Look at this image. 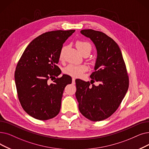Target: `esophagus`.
I'll use <instances>...</instances> for the list:
<instances>
[{"mask_svg":"<svg viewBox=\"0 0 149 149\" xmlns=\"http://www.w3.org/2000/svg\"><path fill=\"white\" fill-rule=\"evenodd\" d=\"M75 78H72V83H73V84H75Z\"/></svg>","mask_w":149,"mask_h":149,"instance_id":"esophagus-1","label":"esophagus"}]
</instances>
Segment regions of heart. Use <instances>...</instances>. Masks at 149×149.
<instances>
[{"instance_id": "b5f03b06", "label": "heart", "mask_w": 149, "mask_h": 149, "mask_svg": "<svg viewBox=\"0 0 149 149\" xmlns=\"http://www.w3.org/2000/svg\"><path fill=\"white\" fill-rule=\"evenodd\" d=\"M76 47L78 50L80 52H82L83 50L89 49L91 51V46L90 44L85 42L78 41L76 42ZM66 49V46H63L59 54V58L60 60H62L64 56V52H65ZM88 70V66L85 64H80V65H74V64H70L66 68H64V72L66 74L70 75L74 77H81L83 72Z\"/></svg>"}]
</instances>
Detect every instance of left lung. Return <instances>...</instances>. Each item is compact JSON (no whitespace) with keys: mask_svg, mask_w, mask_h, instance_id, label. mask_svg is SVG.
<instances>
[{"mask_svg":"<svg viewBox=\"0 0 149 149\" xmlns=\"http://www.w3.org/2000/svg\"><path fill=\"white\" fill-rule=\"evenodd\" d=\"M80 33L93 42L97 56L91 81L75 80V96L80 113L90 120L100 121L119 107L128 91V76L120 49L112 38L92 29ZM95 81L100 83L98 86L90 85Z\"/></svg>","mask_w":149,"mask_h":149,"instance_id":"obj_1","label":"left lung"}]
</instances>
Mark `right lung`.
<instances>
[{
  "label": "right lung",
  "instance_id": "obj_1",
  "mask_svg": "<svg viewBox=\"0 0 149 149\" xmlns=\"http://www.w3.org/2000/svg\"><path fill=\"white\" fill-rule=\"evenodd\" d=\"M75 30L44 33L25 49L16 66L15 83L19 102L24 111L35 119L46 120L59 113L64 89L72 83L56 66L63 43ZM54 80L49 84L48 80Z\"/></svg>",
  "mask_w": 149,
  "mask_h": 149
}]
</instances>
